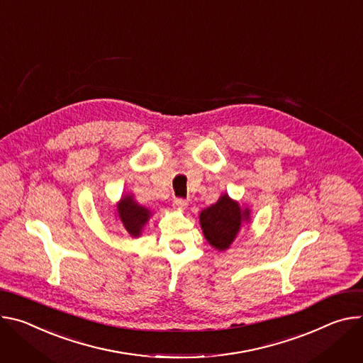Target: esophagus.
Listing matches in <instances>:
<instances>
[{"label": "esophagus", "instance_id": "esophagus-1", "mask_svg": "<svg viewBox=\"0 0 363 363\" xmlns=\"http://www.w3.org/2000/svg\"><path fill=\"white\" fill-rule=\"evenodd\" d=\"M173 206H174L176 209H184V208L187 206V200L177 197V199L173 200Z\"/></svg>", "mask_w": 363, "mask_h": 363}]
</instances>
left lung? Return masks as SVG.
I'll list each match as a JSON object with an SVG mask.
<instances>
[{"label": "left lung", "mask_w": 363, "mask_h": 363, "mask_svg": "<svg viewBox=\"0 0 363 363\" xmlns=\"http://www.w3.org/2000/svg\"><path fill=\"white\" fill-rule=\"evenodd\" d=\"M199 220L208 242L222 252L232 245L242 223L250 220V209H240L238 202L222 194L215 205L200 212Z\"/></svg>", "instance_id": "obj_1"}]
</instances>
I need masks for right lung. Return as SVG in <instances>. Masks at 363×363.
I'll list each match as a JSON object with an SVG mask.
<instances>
[{
  "mask_svg": "<svg viewBox=\"0 0 363 363\" xmlns=\"http://www.w3.org/2000/svg\"><path fill=\"white\" fill-rule=\"evenodd\" d=\"M116 213L124 229L134 238L141 235L143 228L151 216V212L138 205L131 194H127L119 200L116 205Z\"/></svg>",
  "mask_w": 363,
  "mask_h": 363,
  "instance_id": "1",
  "label": "right lung"
}]
</instances>
